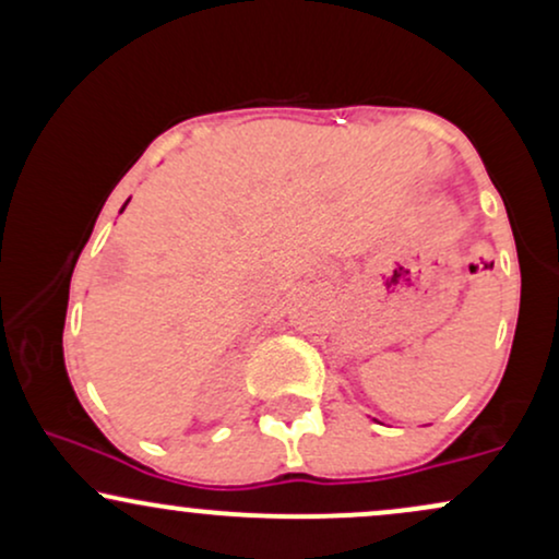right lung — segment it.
<instances>
[{
	"label": "right lung",
	"instance_id": "1",
	"mask_svg": "<svg viewBox=\"0 0 559 559\" xmlns=\"http://www.w3.org/2000/svg\"><path fill=\"white\" fill-rule=\"evenodd\" d=\"M126 204H128V202H126ZM123 210H126V207H123Z\"/></svg>",
	"mask_w": 559,
	"mask_h": 559
}]
</instances>
